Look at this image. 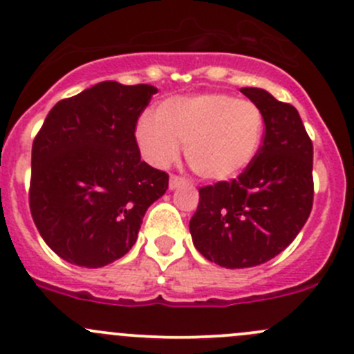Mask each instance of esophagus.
Listing matches in <instances>:
<instances>
[{"label":"esophagus","mask_w":354,"mask_h":354,"mask_svg":"<svg viewBox=\"0 0 354 354\" xmlns=\"http://www.w3.org/2000/svg\"><path fill=\"white\" fill-rule=\"evenodd\" d=\"M185 183H187V180H185V178L176 176V174H171V178H169V190H174V188L181 187V185H185Z\"/></svg>","instance_id":"34e87169"}]
</instances>
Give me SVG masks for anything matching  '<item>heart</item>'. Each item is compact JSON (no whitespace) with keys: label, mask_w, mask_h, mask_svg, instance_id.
Segmentation results:
<instances>
[{"label":"heart","mask_w":354,"mask_h":354,"mask_svg":"<svg viewBox=\"0 0 354 354\" xmlns=\"http://www.w3.org/2000/svg\"><path fill=\"white\" fill-rule=\"evenodd\" d=\"M156 118L143 115L136 124V143L147 162L169 166L185 145L192 171L209 181H230L243 173L264 135L259 105L228 93L171 98L157 107Z\"/></svg>","instance_id":"1"}]
</instances>
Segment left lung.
<instances>
[{"mask_svg": "<svg viewBox=\"0 0 354 354\" xmlns=\"http://www.w3.org/2000/svg\"><path fill=\"white\" fill-rule=\"evenodd\" d=\"M240 91L263 111V145L236 180L198 190L190 219L195 249L232 270L279 256L313 207V143L299 112L261 88Z\"/></svg>", "mask_w": 354, "mask_h": 354, "instance_id": "left-lung-1", "label": "left lung"}]
</instances>
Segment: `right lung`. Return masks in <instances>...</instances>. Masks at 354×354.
Masks as SVG:
<instances>
[{
  "label": "right lung",
  "mask_w": 354,
  "mask_h": 354,
  "mask_svg": "<svg viewBox=\"0 0 354 354\" xmlns=\"http://www.w3.org/2000/svg\"><path fill=\"white\" fill-rule=\"evenodd\" d=\"M156 86L104 81L60 100L32 143L29 205L41 236L67 263L100 268L138 239L169 176L140 157L135 129Z\"/></svg>",
  "instance_id": "obj_1"
}]
</instances>
